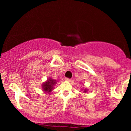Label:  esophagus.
<instances>
[{
    "instance_id": "1",
    "label": "esophagus",
    "mask_w": 131,
    "mask_h": 131,
    "mask_svg": "<svg viewBox=\"0 0 131 131\" xmlns=\"http://www.w3.org/2000/svg\"><path fill=\"white\" fill-rule=\"evenodd\" d=\"M65 81H67V82H70V81H71V79H68V78H65Z\"/></svg>"
}]
</instances>
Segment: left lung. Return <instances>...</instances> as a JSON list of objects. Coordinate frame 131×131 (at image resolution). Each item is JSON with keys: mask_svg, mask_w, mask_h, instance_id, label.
Masks as SVG:
<instances>
[{"mask_svg": "<svg viewBox=\"0 0 131 131\" xmlns=\"http://www.w3.org/2000/svg\"><path fill=\"white\" fill-rule=\"evenodd\" d=\"M81 91H83L84 93H85V94H86L87 92L89 91V89H88L87 88H82L81 89Z\"/></svg>", "mask_w": 131, "mask_h": 131, "instance_id": "left-lung-1", "label": "left lung"}]
</instances>
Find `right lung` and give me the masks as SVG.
I'll return each instance as SVG.
<instances>
[{
    "label": "right lung",
    "mask_w": 131,
    "mask_h": 131,
    "mask_svg": "<svg viewBox=\"0 0 131 131\" xmlns=\"http://www.w3.org/2000/svg\"><path fill=\"white\" fill-rule=\"evenodd\" d=\"M57 81L52 79L51 77H49L47 79L43 82L41 85V88L43 92H45L49 95L50 94V92L53 90L54 86L57 84Z\"/></svg>",
    "instance_id": "1"
}]
</instances>
